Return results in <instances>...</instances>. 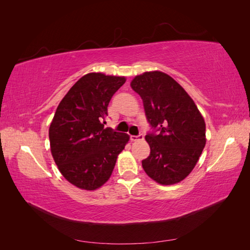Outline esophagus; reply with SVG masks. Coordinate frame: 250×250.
<instances>
[{"instance_id": "esophagus-1", "label": "esophagus", "mask_w": 250, "mask_h": 250, "mask_svg": "<svg viewBox=\"0 0 250 250\" xmlns=\"http://www.w3.org/2000/svg\"><path fill=\"white\" fill-rule=\"evenodd\" d=\"M130 139H131V141H133V142H138V141H141V140L144 139V134H143V133H140V134H138V135H131Z\"/></svg>"}]
</instances>
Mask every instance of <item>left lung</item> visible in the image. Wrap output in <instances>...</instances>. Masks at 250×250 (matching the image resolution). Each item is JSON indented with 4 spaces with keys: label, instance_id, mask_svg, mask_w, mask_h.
<instances>
[{
    "label": "left lung",
    "instance_id": "8db88e82",
    "mask_svg": "<svg viewBox=\"0 0 250 250\" xmlns=\"http://www.w3.org/2000/svg\"><path fill=\"white\" fill-rule=\"evenodd\" d=\"M130 85L143 100L152 131L146 134L150 154L143 169L156 183L169 186L185 179L206 146V123L192 98L169 75L146 72Z\"/></svg>",
    "mask_w": 250,
    "mask_h": 250
}]
</instances>
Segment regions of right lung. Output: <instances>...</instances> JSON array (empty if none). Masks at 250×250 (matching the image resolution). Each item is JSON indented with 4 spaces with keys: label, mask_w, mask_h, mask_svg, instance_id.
Instances as JSON below:
<instances>
[{
    "label": "right lung",
    "mask_w": 250,
    "mask_h": 250,
    "mask_svg": "<svg viewBox=\"0 0 250 250\" xmlns=\"http://www.w3.org/2000/svg\"><path fill=\"white\" fill-rule=\"evenodd\" d=\"M125 77L89 73L59 103L49 129L53 158L63 177L93 191L109 179L129 135L105 128L111 97Z\"/></svg>",
    "instance_id": "1"
}]
</instances>
